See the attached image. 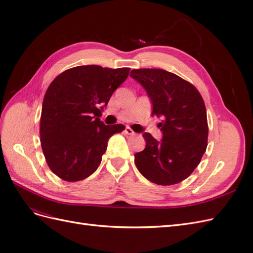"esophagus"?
<instances>
[{
    "mask_svg": "<svg viewBox=\"0 0 253 253\" xmlns=\"http://www.w3.org/2000/svg\"><path fill=\"white\" fill-rule=\"evenodd\" d=\"M125 132H126V135H134V134H135V132H134L133 129H132L131 127H129V126H126V127Z\"/></svg>",
    "mask_w": 253,
    "mask_h": 253,
    "instance_id": "34e87169",
    "label": "esophagus"
}]
</instances>
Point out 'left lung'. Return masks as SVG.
Here are the masks:
<instances>
[{
  "label": "left lung",
  "instance_id": "obj_1",
  "mask_svg": "<svg viewBox=\"0 0 253 253\" xmlns=\"http://www.w3.org/2000/svg\"><path fill=\"white\" fill-rule=\"evenodd\" d=\"M152 102V115L162 117L160 141L149 133L143 151L135 154V165L148 180L162 186L186 179L201 163L207 149L208 121L203 97L190 82L158 68L133 70Z\"/></svg>",
  "mask_w": 253,
  "mask_h": 253
}]
</instances>
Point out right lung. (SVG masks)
Here are the masks:
<instances>
[{"instance_id":"1","label":"right lung","mask_w":253,"mask_h":253,"mask_svg":"<svg viewBox=\"0 0 253 253\" xmlns=\"http://www.w3.org/2000/svg\"><path fill=\"white\" fill-rule=\"evenodd\" d=\"M129 68L82 65L53 79L45 93L40 119L43 154L49 169L66 181L85 179L101 163L110 137L124 125L97 118Z\"/></svg>"}]
</instances>
